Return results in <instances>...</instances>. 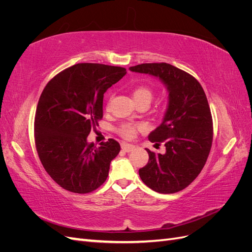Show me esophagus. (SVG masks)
Wrapping results in <instances>:
<instances>
[{
  "instance_id": "34e87169",
  "label": "esophagus",
  "mask_w": 252,
  "mask_h": 252,
  "mask_svg": "<svg viewBox=\"0 0 252 252\" xmlns=\"http://www.w3.org/2000/svg\"><path fill=\"white\" fill-rule=\"evenodd\" d=\"M121 147H122V149H123L126 152L131 151L134 148V146H133L132 144H127V143H122L121 144Z\"/></svg>"
}]
</instances>
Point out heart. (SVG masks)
<instances>
[{"mask_svg": "<svg viewBox=\"0 0 252 252\" xmlns=\"http://www.w3.org/2000/svg\"><path fill=\"white\" fill-rule=\"evenodd\" d=\"M152 96H154V93L152 90L146 86H139L133 89L132 91V97L135 103L139 102H148L152 100ZM140 126L130 125V124H124L122 125L120 128V133L124 136L126 139H132L135 135L136 129H139Z\"/></svg>", "mask_w": 252, "mask_h": 252, "instance_id": "heart-1", "label": "heart"}]
</instances>
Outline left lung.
Returning a JSON list of instances; mask_svg holds the SVG:
<instances>
[{"label":"left lung","instance_id":"obj_1","mask_svg":"<svg viewBox=\"0 0 252 252\" xmlns=\"http://www.w3.org/2000/svg\"><path fill=\"white\" fill-rule=\"evenodd\" d=\"M132 72L158 79L168 93L161 125L148 135L152 143H163L165 154L146 148L149 159L139 170L141 180L159 193H174L186 188L207 161L212 144V118L201 84L192 75L167 63H146L129 67Z\"/></svg>","mask_w":252,"mask_h":252}]
</instances>
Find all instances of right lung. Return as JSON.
<instances>
[{"label": "right lung", "mask_w": 252, "mask_h": 252, "mask_svg": "<svg viewBox=\"0 0 252 252\" xmlns=\"http://www.w3.org/2000/svg\"><path fill=\"white\" fill-rule=\"evenodd\" d=\"M126 73L123 67L77 64L43 90L34 119L35 147L45 170L68 191L91 192L108 177L120 144L109 139L96 148L87 136L103 118L104 94Z\"/></svg>", "instance_id": "add662e5"}]
</instances>
